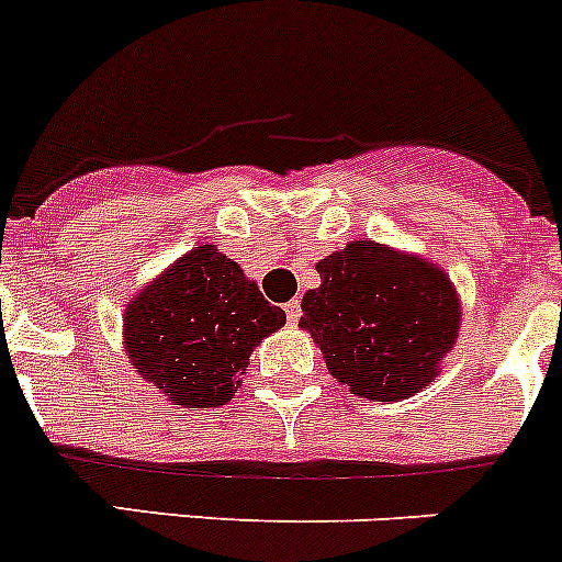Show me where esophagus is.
<instances>
[{"label": "esophagus", "instance_id": "obj_1", "mask_svg": "<svg viewBox=\"0 0 562 562\" xmlns=\"http://www.w3.org/2000/svg\"><path fill=\"white\" fill-rule=\"evenodd\" d=\"M284 308H286V319H290V323L295 325L297 319H301V301H290Z\"/></svg>", "mask_w": 562, "mask_h": 562}]
</instances>
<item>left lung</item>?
I'll return each mask as SVG.
<instances>
[{"label": "left lung", "mask_w": 562, "mask_h": 562, "mask_svg": "<svg viewBox=\"0 0 562 562\" xmlns=\"http://www.w3.org/2000/svg\"><path fill=\"white\" fill-rule=\"evenodd\" d=\"M317 272L319 286L303 295L301 328L341 386L394 403L436 381L463 314L441 267L361 237L319 259Z\"/></svg>", "instance_id": "obj_1"}]
</instances>
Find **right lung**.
I'll return each mask as SVG.
<instances>
[{
	"mask_svg": "<svg viewBox=\"0 0 562 562\" xmlns=\"http://www.w3.org/2000/svg\"><path fill=\"white\" fill-rule=\"evenodd\" d=\"M284 323L237 261L198 245L126 303L124 350L168 403L221 408L243 386L250 352Z\"/></svg>",
	"mask_w": 562,
	"mask_h": 562,
	"instance_id": "1",
	"label": "right lung"
}]
</instances>
